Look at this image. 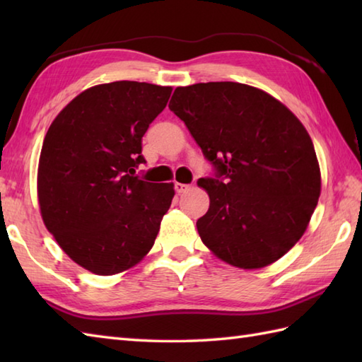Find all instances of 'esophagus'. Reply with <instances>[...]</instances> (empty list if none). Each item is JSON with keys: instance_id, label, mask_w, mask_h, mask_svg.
<instances>
[{"instance_id": "1", "label": "esophagus", "mask_w": 362, "mask_h": 362, "mask_svg": "<svg viewBox=\"0 0 362 362\" xmlns=\"http://www.w3.org/2000/svg\"><path fill=\"white\" fill-rule=\"evenodd\" d=\"M174 189L177 191V194H183V193H187V191L189 189V185H185V183L175 182V183H174Z\"/></svg>"}]
</instances>
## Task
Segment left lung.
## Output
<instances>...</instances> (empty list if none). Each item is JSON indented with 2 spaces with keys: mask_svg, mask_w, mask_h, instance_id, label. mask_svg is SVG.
<instances>
[{
  "mask_svg": "<svg viewBox=\"0 0 362 362\" xmlns=\"http://www.w3.org/2000/svg\"><path fill=\"white\" fill-rule=\"evenodd\" d=\"M179 117L214 169L197 185L210 209L196 226L226 263L258 269L305 233L320 196V169L302 122L266 91L238 82L177 87Z\"/></svg>",
  "mask_w": 362,
  "mask_h": 362,
  "instance_id": "obj_1",
  "label": "left lung"
}]
</instances>
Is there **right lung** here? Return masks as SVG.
<instances>
[{
	"instance_id": "right-lung-1",
	"label": "right lung",
	"mask_w": 362,
	"mask_h": 362,
	"mask_svg": "<svg viewBox=\"0 0 362 362\" xmlns=\"http://www.w3.org/2000/svg\"><path fill=\"white\" fill-rule=\"evenodd\" d=\"M171 87L118 81L76 96L43 140L37 189L49 233L87 271L113 275L151 250L173 183L144 182L141 140Z\"/></svg>"
}]
</instances>
